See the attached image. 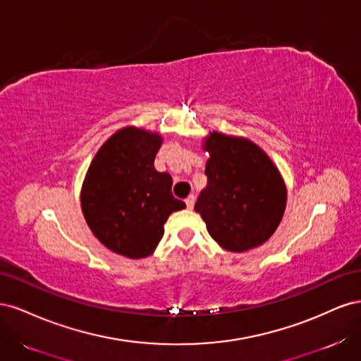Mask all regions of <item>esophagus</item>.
<instances>
[{
  "label": "esophagus",
  "mask_w": 361,
  "mask_h": 361,
  "mask_svg": "<svg viewBox=\"0 0 361 361\" xmlns=\"http://www.w3.org/2000/svg\"><path fill=\"white\" fill-rule=\"evenodd\" d=\"M194 202H195V197H194V195H188V197L185 199V203H187V207H188V209H192V207H194Z\"/></svg>",
  "instance_id": "esophagus-1"
}]
</instances>
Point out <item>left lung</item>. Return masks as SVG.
<instances>
[{
    "instance_id": "8db88e82",
    "label": "left lung",
    "mask_w": 361,
    "mask_h": 361,
    "mask_svg": "<svg viewBox=\"0 0 361 361\" xmlns=\"http://www.w3.org/2000/svg\"><path fill=\"white\" fill-rule=\"evenodd\" d=\"M206 188L194 211L224 250L241 253L264 244L276 232L286 209V187L274 162L253 141L211 133Z\"/></svg>"
}]
</instances>
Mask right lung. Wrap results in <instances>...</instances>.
I'll use <instances>...</instances> for the list:
<instances>
[{
  "mask_svg": "<svg viewBox=\"0 0 361 361\" xmlns=\"http://www.w3.org/2000/svg\"><path fill=\"white\" fill-rule=\"evenodd\" d=\"M162 138L128 126L108 138L94 155L81 190V207L93 235L129 259L154 253L171 212L185 207L173 197V179L154 161Z\"/></svg>",
  "mask_w": 361,
  "mask_h": 361,
  "instance_id": "add662e5",
  "label": "right lung"
}]
</instances>
